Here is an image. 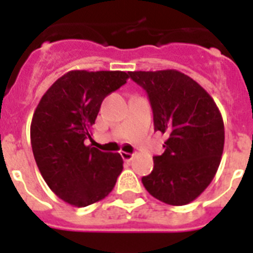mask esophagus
Instances as JSON below:
<instances>
[{
	"instance_id": "esophagus-1",
	"label": "esophagus",
	"mask_w": 253,
	"mask_h": 253,
	"mask_svg": "<svg viewBox=\"0 0 253 253\" xmlns=\"http://www.w3.org/2000/svg\"><path fill=\"white\" fill-rule=\"evenodd\" d=\"M121 156H122V159L125 162H130V160H132V158H134V155L128 154V152H121Z\"/></svg>"
}]
</instances>
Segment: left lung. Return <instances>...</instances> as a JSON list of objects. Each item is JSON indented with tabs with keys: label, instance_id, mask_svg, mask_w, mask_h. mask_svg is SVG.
<instances>
[{
	"label": "left lung",
	"instance_id": "1",
	"mask_svg": "<svg viewBox=\"0 0 253 253\" xmlns=\"http://www.w3.org/2000/svg\"><path fill=\"white\" fill-rule=\"evenodd\" d=\"M128 75L148 94L155 131L168 136L164 154L155 156L143 185L164 204H190L210 185L220 164L224 125L219 109L204 87L180 71Z\"/></svg>",
	"mask_w": 253,
	"mask_h": 253
}]
</instances>
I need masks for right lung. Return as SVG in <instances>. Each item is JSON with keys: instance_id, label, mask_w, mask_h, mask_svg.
<instances>
[{"instance_id": "add662e5", "label": "right lung", "mask_w": 253, "mask_h": 253, "mask_svg": "<svg viewBox=\"0 0 253 253\" xmlns=\"http://www.w3.org/2000/svg\"><path fill=\"white\" fill-rule=\"evenodd\" d=\"M122 71H69L57 79L34 111L30 136L42 177L59 198L75 208L103 200L123 169L119 154L90 144L103 98L126 84Z\"/></svg>"}]
</instances>
